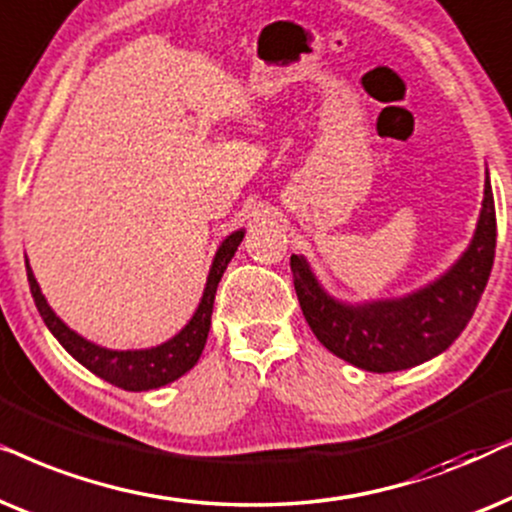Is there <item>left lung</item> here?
<instances>
[{
	"label": "left lung",
	"instance_id": "1",
	"mask_svg": "<svg viewBox=\"0 0 512 512\" xmlns=\"http://www.w3.org/2000/svg\"><path fill=\"white\" fill-rule=\"evenodd\" d=\"M494 248L496 210L487 175L478 229L468 250L445 276L412 295L353 306L327 295L304 257L292 255L290 269L299 306L318 342L346 363L381 374L407 370L452 346L485 292Z\"/></svg>",
	"mask_w": 512,
	"mask_h": 512
}]
</instances>
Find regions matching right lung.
Here are the masks:
<instances>
[{
	"mask_svg": "<svg viewBox=\"0 0 512 512\" xmlns=\"http://www.w3.org/2000/svg\"><path fill=\"white\" fill-rule=\"evenodd\" d=\"M245 231H234L222 241L220 248L215 252L213 267H210L206 290H203L201 304L192 320L182 327L173 339L166 344L154 346V349L142 351H109L102 346L86 342L77 332L70 330L63 320H60L39 290L37 278H34L30 264H27V281H30V292L37 304L39 313H42L44 323L53 332V337L63 344V349L70 353L74 360H79L86 370L98 374L100 379L109 381V384L124 388V391H149V388L166 386L170 381L180 379L182 374L192 370L199 363L203 346H206L208 332H210V316H213L215 292L217 283L227 269V264L234 257V252L243 241Z\"/></svg>",
	"mask_w": 512,
	"mask_h": 512,
	"instance_id": "obj_1",
	"label": "right lung"
}]
</instances>
